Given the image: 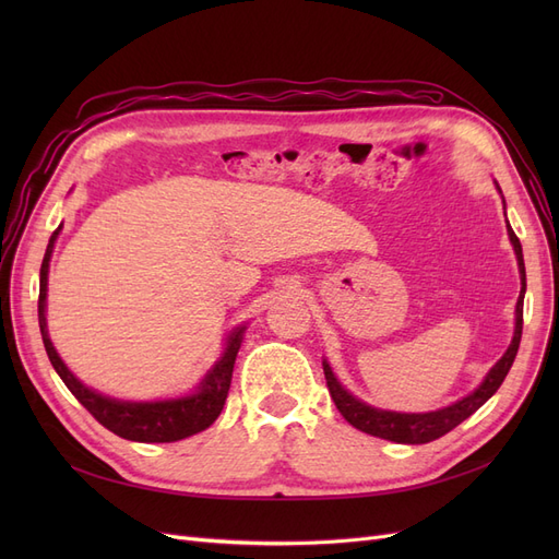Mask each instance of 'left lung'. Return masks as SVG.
<instances>
[{
  "label": "left lung",
  "mask_w": 559,
  "mask_h": 559,
  "mask_svg": "<svg viewBox=\"0 0 559 559\" xmlns=\"http://www.w3.org/2000/svg\"><path fill=\"white\" fill-rule=\"evenodd\" d=\"M509 235H511V242L515 247V257H518L520 275H522V292H520L518 308H515V335H513L511 347L506 349V354L497 361V366L489 370V376L485 378V382L476 389V392L468 394L462 401L448 405V408H443V411L425 413V415L386 413V411L370 408V405H366V403L354 399L352 394H347L345 389L341 386V382L333 378V370L329 368V364L324 361V376H326L329 394H331V399L335 403V408L341 411V415L349 421L352 427H357L364 433L384 438V441H394V443H408V445L429 443V441H436V438L445 436L448 431H452L456 425H462L466 417H471L473 413H476L480 405L497 392V389L503 382V378L509 376V370H511V366L515 361L518 347H520V337H522V302H524V286H527V277H524L522 247H520L518 235L513 233L511 226H509Z\"/></svg>",
  "instance_id": "1"
}]
</instances>
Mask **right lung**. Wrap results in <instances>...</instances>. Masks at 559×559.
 I'll use <instances>...</instances> for the list:
<instances>
[{
	"label": "right lung",
	"mask_w": 559,
	"mask_h": 559,
	"mask_svg": "<svg viewBox=\"0 0 559 559\" xmlns=\"http://www.w3.org/2000/svg\"><path fill=\"white\" fill-rule=\"evenodd\" d=\"M62 228V226H60ZM60 228L50 235V242L44 253L41 273H39V329L44 337V347L50 364H53L56 373L62 378L67 389L79 399V403L86 408L99 425L114 431L116 436L128 438V441L138 443H173L181 441L186 436H193L198 431H205L212 421L222 415L224 403L230 389L233 380V366L235 357H238V349L242 345V331L238 329L228 337V347L224 352L222 361H218L207 378L200 382L198 392L193 396L177 399V401H158V403H126V401H114L103 394L93 392L86 384H81L70 368L62 364L58 352L50 343L48 331H46V282H48V261L50 253H53V245Z\"/></svg>",
	"instance_id": "1"
}]
</instances>
